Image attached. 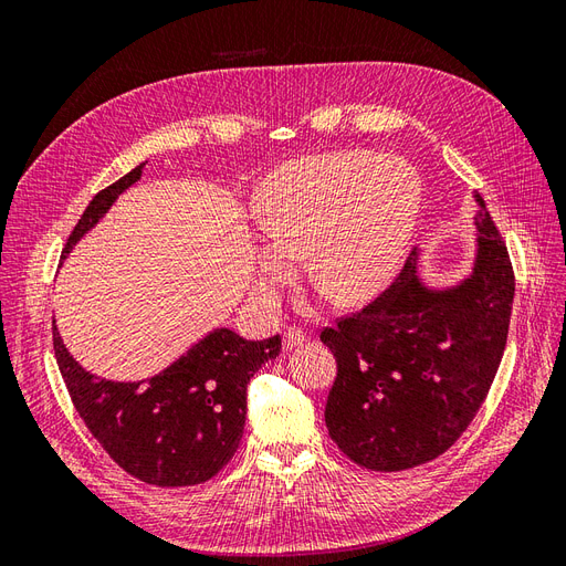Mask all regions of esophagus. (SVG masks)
<instances>
[{"instance_id":"1","label":"esophagus","mask_w":566,"mask_h":566,"mask_svg":"<svg viewBox=\"0 0 566 566\" xmlns=\"http://www.w3.org/2000/svg\"><path fill=\"white\" fill-rule=\"evenodd\" d=\"M304 342H306V333H302L300 328H287V331L283 333V349H285V352L295 349V347H302Z\"/></svg>"}]
</instances>
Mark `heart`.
Wrapping results in <instances>:
<instances>
[{
	"instance_id": "1",
	"label": "heart",
	"mask_w": 566,
	"mask_h": 566,
	"mask_svg": "<svg viewBox=\"0 0 566 566\" xmlns=\"http://www.w3.org/2000/svg\"><path fill=\"white\" fill-rule=\"evenodd\" d=\"M420 202L418 172L394 156L349 150L281 167L254 198L266 238L256 290L271 300L306 254V276L335 300L373 295L401 264Z\"/></svg>"
}]
</instances>
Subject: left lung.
<instances>
[{"instance_id": "8db88e82", "label": "left lung", "mask_w": 566, "mask_h": 566, "mask_svg": "<svg viewBox=\"0 0 566 566\" xmlns=\"http://www.w3.org/2000/svg\"><path fill=\"white\" fill-rule=\"evenodd\" d=\"M474 200L468 279L427 285L416 248L378 300L321 333L337 361L325 427L356 465L399 472L434 460L486 399L505 352L515 273L482 196Z\"/></svg>"}]
</instances>
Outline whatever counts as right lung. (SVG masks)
<instances>
[{
	"instance_id": "right-lung-1",
	"label": "right lung",
	"mask_w": 566,
	"mask_h": 566,
	"mask_svg": "<svg viewBox=\"0 0 566 566\" xmlns=\"http://www.w3.org/2000/svg\"><path fill=\"white\" fill-rule=\"evenodd\" d=\"M146 163L96 193L67 238L63 256L87 235L119 193L142 179ZM56 364L80 418L132 476L153 486H193L212 479L243 439L248 382L281 354V337L245 339L214 328L165 370L115 382L84 370L65 349L54 321Z\"/></svg>"
}]
</instances>
